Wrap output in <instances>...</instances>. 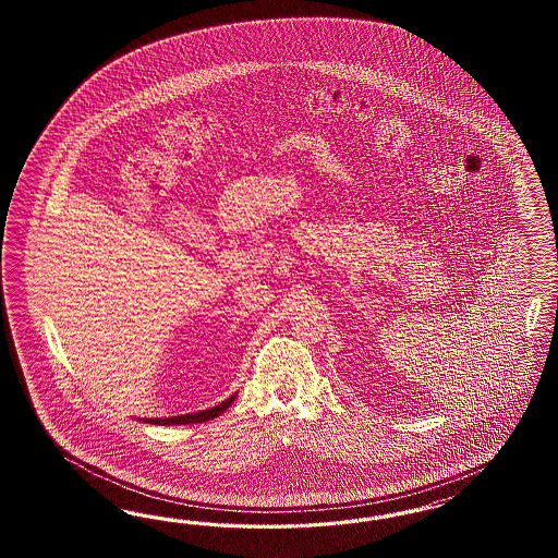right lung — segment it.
Returning <instances> with one entry per match:
<instances>
[{
  "label": "right lung",
  "mask_w": 558,
  "mask_h": 558,
  "mask_svg": "<svg viewBox=\"0 0 558 558\" xmlns=\"http://www.w3.org/2000/svg\"><path fill=\"white\" fill-rule=\"evenodd\" d=\"M235 395H231L229 399H225L219 405L210 407V409H203V411H196V413H186V415H175V417H155V420H141L138 422L151 423V425H190V423H204L208 420H215L219 417L222 411H227L231 403L235 401Z\"/></svg>",
  "instance_id": "obj_1"
}]
</instances>
